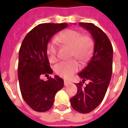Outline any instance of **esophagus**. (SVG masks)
Masks as SVG:
<instances>
[{"mask_svg": "<svg viewBox=\"0 0 128 128\" xmlns=\"http://www.w3.org/2000/svg\"><path fill=\"white\" fill-rule=\"evenodd\" d=\"M64 86H68V85H70V82L67 80H64Z\"/></svg>", "mask_w": 128, "mask_h": 128, "instance_id": "34e87169", "label": "esophagus"}]
</instances>
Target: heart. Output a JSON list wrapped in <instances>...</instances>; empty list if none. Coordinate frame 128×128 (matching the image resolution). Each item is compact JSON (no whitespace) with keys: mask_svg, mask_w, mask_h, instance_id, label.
I'll return each mask as SVG.
<instances>
[{"mask_svg":"<svg viewBox=\"0 0 128 128\" xmlns=\"http://www.w3.org/2000/svg\"><path fill=\"white\" fill-rule=\"evenodd\" d=\"M57 42L72 48L71 56L75 57L82 62H86L90 58L94 47L93 39L89 35H82L80 32L67 29L56 37ZM58 48L53 43L48 44L46 48V54L48 60L51 63L58 59ZM80 64L75 60L62 62L55 67L56 72L60 76L64 78H71L72 75L80 69Z\"/></svg>","mask_w":128,"mask_h":128,"instance_id":"1","label":"heart"}]
</instances>
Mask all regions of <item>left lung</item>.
Returning a JSON list of instances; mask_svg holds the SVG:
<instances>
[{
  "label": "left lung",
  "mask_w": 128,
  "mask_h": 128,
  "mask_svg": "<svg viewBox=\"0 0 128 128\" xmlns=\"http://www.w3.org/2000/svg\"><path fill=\"white\" fill-rule=\"evenodd\" d=\"M79 24L93 37L94 53L87 66L79 73L83 80L75 84L78 92L70 99V105L76 111L86 114L102 103L106 93L112 72L113 48L107 35L98 26L88 22ZM86 80L89 84L83 86Z\"/></svg>",
  "instance_id": "1"
}]
</instances>
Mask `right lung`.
<instances>
[{"label":"right lung","instance_id":"right-lung-1","mask_svg":"<svg viewBox=\"0 0 128 128\" xmlns=\"http://www.w3.org/2000/svg\"><path fill=\"white\" fill-rule=\"evenodd\" d=\"M67 26V23L40 24L26 34L20 48L18 76L21 94L26 104L37 112L50 109L57 92L64 86V80L58 75L47 81L40 76L53 72L46 54L48 42Z\"/></svg>","mask_w":128,"mask_h":128}]
</instances>
